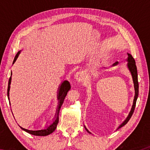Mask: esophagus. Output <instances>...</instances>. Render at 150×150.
Segmentation results:
<instances>
[{
  "mask_svg": "<svg viewBox=\"0 0 150 150\" xmlns=\"http://www.w3.org/2000/svg\"><path fill=\"white\" fill-rule=\"evenodd\" d=\"M75 77L78 82L83 81L84 79V73L82 71H78L75 73Z\"/></svg>",
  "mask_w": 150,
  "mask_h": 150,
  "instance_id": "obj_1",
  "label": "esophagus"
}]
</instances>
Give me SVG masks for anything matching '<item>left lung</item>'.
Masks as SVG:
<instances>
[{"label":"left lung","mask_w":150,"mask_h":150,"mask_svg":"<svg viewBox=\"0 0 150 150\" xmlns=\"http://www.w3.org/2000/svg\"><path fill=\"white\" fill-rule=\"evenodd\" d=\"M128 59H126V61L128 62L127 63V67L129 69V71L131 73V75L132 76V79H133V84H134V89H135V96H134V99H133V105L132 107V109L130 110L129 113L128 114V117H126V119L123 121V122L122 124H120L119 126L118 127L117 129L120 128L121 127L124 126L125 124H127V122H128L129 120L130 119V118L132 117V115L133 113V111H134L135 108V105H136V102L137 99L138 98V95H139V82H138V75H137V66L135 65V61L134 59L133 58V57L132 56L131 54L128 53ZM118 64V62H115L113 63L112 66H115ZM84 128L89 133L91 134V133L90 132L88 131V129L86 128V126H84Z\"/></svg>","instance_id":"left-lung-1"}]
</instances>
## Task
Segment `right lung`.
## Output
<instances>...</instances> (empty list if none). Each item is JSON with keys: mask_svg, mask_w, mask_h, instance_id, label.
I'll use <instances>...</instances> for the list:
<instances>
[{"mask_svg": "<svg viewBox=\"0 0 150 150\" xmlns=\"http://www.w3.org/2000/svg\"><path fill=\"white\" fill-rule=\"evenodd\" d=\"M21 53V51L17 53V55H15V59L13 62V64L15 62L16 60L18 58V57L19 55V54ZM11 75L12 73H11V76L10 78L9 79V82H8V99L9 100V90H10V84H11ZM71 89V86H70L69 82L68 81H64L61 84H60V86L59 87L58 89V93H57V99L59 100V103H58V106H57V110H56V113L55 115V118L53 119V122L50 124V126H45V128L42 129H39V130H30V129H27L22 128L21 126H20L21 129H22L24 131L28 133H29L30 134L33 135H36V136H46L48 135L51 133H53L54 131H55L57 124L59 123V111L60 110V108H61L62 105L64 103V98L66 96L67 93H68V91ZM10 103V102H9ZM10 104V103H9Z\"/></svg>", "mask_w": 150, "mask_h": 150, "instance_id": "1", "label": "right lung"}]
</instances>
